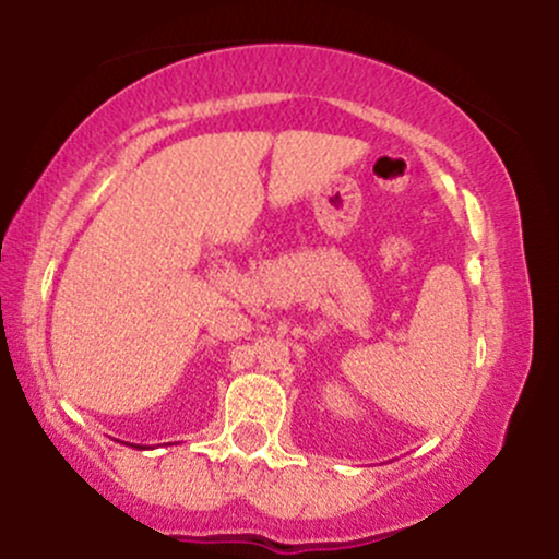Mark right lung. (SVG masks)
I'll list each match as a JSON object with an SVG mask.
<instances>
[{
  "mask_svg": "<svg viewBox=\"0 0 559 559\" xmlns=\"http://www.w3.org/2000/svg\"><path fill=\"white\" fill-rule=\"evenodd\" d=\"M136 449H139V447H136Z\"/></svg>",
  "mask_w": 559,
  "mask_h": 559,
  "instance_id": "1",
  "label": "right lung"
}]
</instances>
